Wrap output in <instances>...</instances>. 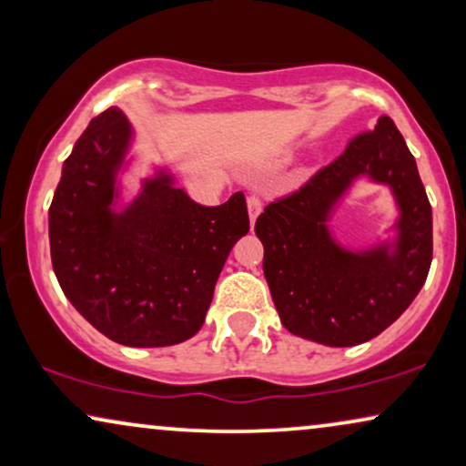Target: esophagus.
Here are the masks:
<instances>
[{"label": "esophagus", "instance_id": "1", "mask_svg": "<svg viewBox=\"0 0 466 466\" xmlns=\"http://www.w3.org/2000/svg\"><path fill=\"white\" fill-rule=\"evenodd\" d=\"M260 209H263V199H260V195L257 193L248 195V214H250V222L257 220Z\"/></svg>", "mask_w": 466, "mask_h": 466}]
</instances>
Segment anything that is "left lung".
<instances>
[{"mask_svg":"<svg viewBox=\"0 0 466 466\" xmlns=\"http://www.w3.org/2000/svg\"><path fill=\"white\" fill-rule=\"evenodd\" d=\"M359 175L393 188L401 218L392 248L350 253L329 238V209ZM254 231L284 327L333 348L359 346L390 327L424 286L432 260L429 197L416 158L388 116L350 139L301 188L271 201Z\"/></svg>","mask_w":466,"mask_h":466,"instance_id":"left-lung-1","label":"left lung"}]
</instances>
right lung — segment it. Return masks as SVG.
Wrapping results in <instances>:
<instances>
[{"mask_svg":"<svg viewBox=\"0 0 466 466\" xmlns=\"http://www.w3.org/2000/svg\"><path fill=\"white\" fill-rule=\"evenodd\" d=\"M129 142L116 106L76 142L50 203V258L66 297L107 339L174 346L201 329L228 252L250 231L246 197L199 206L161 174L112 212Z\"/></svg>","mask_w":466,"mask_h":466,"instance_id":"add662e5","label":"right lung"}]
</instances>
